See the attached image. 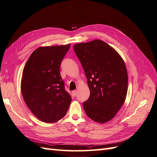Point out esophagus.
<instances>
[{"label": "esophagus", "instance_id": "34e87169", "mask_svg": "<svg viewBox=\"0 0 157 157\" xmlns=\"http://www.w3.org/2000/svg\"><path fill=\"white\" fill-rule=\"evenodd\" d=\"M77 91L75 90V91H72V95L75 97V96H77Z\"/></svg>", "mask_w": 157, "mask_h": 157}]
</instances>
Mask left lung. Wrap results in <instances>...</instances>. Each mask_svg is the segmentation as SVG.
I'll list each match as a JSON object with an SVG mask.
<instances>
[{"label": "left lung", "mask_w": 157, "mask_h": 157, "mask_svg": "<svg viewBox=\"0 0 157 157\" xmlns=\"http://www.w3.org/2000/svg\"><path fill=\"white\" fill-rule=\"evenodd\" d=\"M75 53L83 67L90 90L83 103L87 116L105 123L116 115L124 103L128 91V73L118 52L102 40L74 44Z\"/></svg>", "instance_id": "8db88e82"}]
</instances>
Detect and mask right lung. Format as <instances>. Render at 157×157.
<instances>
[{
    "label": "right lung",
    "mask_w": 157,
    "mask_h": 157,
    "mask_svg": "<svg viewBox=\"0 0 157 157\" xmlns=\"http://www.w3.org/2000/svg\"><path fill=\"white\" fill-rule=\"evenodd\" d=\"M70 43L40 47L27 60L22 73L21 92L27 106L39 120L53 123L68 111L71 98L64 89L60 65Z\"/></svg>",
    "instance_id": "add662e5"
}]
</instances>
